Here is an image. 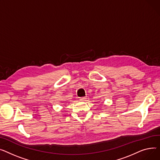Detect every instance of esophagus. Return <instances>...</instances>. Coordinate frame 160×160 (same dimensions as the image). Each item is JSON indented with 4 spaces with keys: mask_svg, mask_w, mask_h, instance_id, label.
<instances>
[{
    "mask_svg": "<svg viewBox=\"0 0 160 160\" xmlns=\"http://www.w3.org/2000/svg\"><path fill=\"white\" fill-rule=\"evenodd\" d=\"M79 99H80L81 101H85V100L87 99V98H86V97H82V98H80Z\"/></svg>",
    "mask_w": 160,
    "mask_h": 160,
    "instance_id": "obj_1",
    "label": "esophagus"
}]
</instances>
